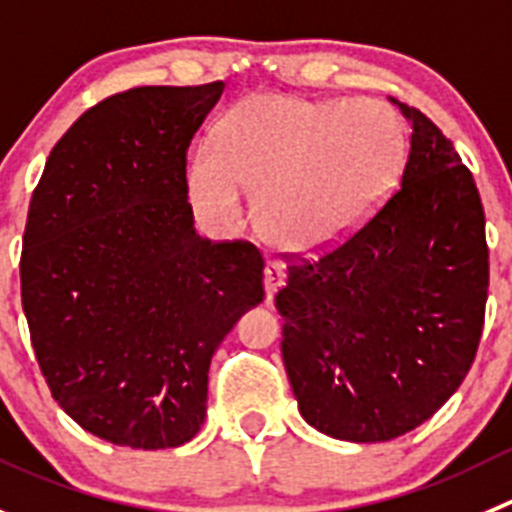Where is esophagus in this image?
I'll use <instances>...</instances> for the list:
<instances>
[{"label":"esophagus","instance_id":"34e87169","mask_svg":"<svg viewBox=\"0 0 512 512\" xmlns=\"http://www.w3.org/2000/svg\"><path fill=\"white\" fill-rule=\"evenodd\" d=\"M285 283V270L278 262H267L265 265V295L267 300H272V295L278 293L280 285Z\"/></svg>","mask_w":512,"mask_h":512}]
</instances>
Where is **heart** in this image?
<instances>
[{"mask_svg":"<svg viewBox=\"0 0 512 512\" xmlns=\"http://www.w3.org/2000/svg\"><path fill=\"white\" fill-rule=\"evenodd\" d=\"M409 136L381 100L262 93L237 103L189 166V194L219 229L240 227L247 191L278 247L315 255L346 240L399 186Z\"/></svg>","mask_w":512,"mask_h":512,"instance_id":"b5f03b06","label":"heart"}]
</instances>
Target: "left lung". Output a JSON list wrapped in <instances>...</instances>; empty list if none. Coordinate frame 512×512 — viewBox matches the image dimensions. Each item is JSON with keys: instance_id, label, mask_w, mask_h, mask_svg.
Listing matches in <instances>:
<instances>
[{"instance_id": "8db88e82", "label": "left lung", "mask_w": 512, "mask_h": 512, "mask_svg": "<svg viewBox=\"0 0 512 512\" xmlns=\"http://www.w3.org/2000/svg\"><path fill=\"white\" fill-rule=\"evenodd\" d=\"M394 194L315 260L288 257L275 295L285 371L305 422L389 442L427 422L475 361L490 285L472 171L417 108Z\"/></svg>"}]
</instances>
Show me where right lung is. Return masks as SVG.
I'll use <instances>...</instances> for the list:
<instances>
[{
  "label": "right lung",
  "mask_w": 512,
  "mask_h": 512,
  "mask_svg": "<svg viewBox=\"0 0 512 512\" xmlns=\"http://www.w3.org/2000/svg\"><path fill=\"white\" fill-rule=\"evenodd\" d=\"M224 83L100 100L50 151L27 212L19 283L37 364L85 432L133 450L189 442L209 364L265 298L252 242L202 240L186 151Z\"/></svg>",
  "instance_id": "add662e5"
}]
</instances>
